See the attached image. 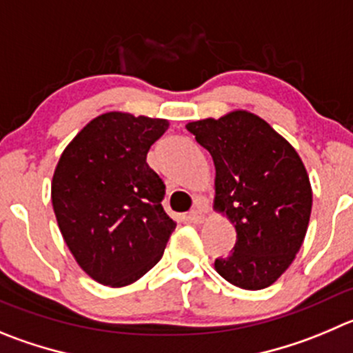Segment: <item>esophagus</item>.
Here are the masks:
<instances>
[{
	"instance_id": "obj_1",
	"label": "esophagus",
	"mask_w": 353,
	"mask_h": 353,
	"mask_svg": "<svg viewBox=\"0 0 353 353\" xmlns=\"http://www.w3.org/2000/svg\"><path fill=\"white\" fill-rule=\"evenodd\" d=\"M186 219L190 223H195V225H199V223L203 221V212L200 209H193V210H190V212H188Z\"/></svg>"
}]
</instances>
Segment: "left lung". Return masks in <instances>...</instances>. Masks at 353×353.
<instances>
[{"label":"left lung","mask_w":353,"mask_h":353,"mask_svg":"<svg viewBox=\"0 0 353 353\" xmlns=\"http://www.w3.org/2000/svg\"><path fill=\"white\" fill-rule=\"evenodd\" d=\"M186 128L214 160V209L236 230L232 254L217 258L214 268L236 288H268L294 261L310 221L312 186L301 158L249 111Z\"/></svg>","instance_id":"left-lung-1"}]
</instances>
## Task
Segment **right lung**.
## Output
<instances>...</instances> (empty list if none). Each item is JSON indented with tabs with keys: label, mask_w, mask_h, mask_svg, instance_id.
Listing matches in <instances>:
<instances>
[{
	"label": "right lung",
	"mask_w": 353,
	"mask_h": 353,
	"mask_svg": "<svg viewBox=\"0 0 353 353\" xmlns=\"http://www.w3.org/2000/svg\"><path fill=\"white\" fill-rule=\"evenodd\" d=\"M169 121L111 111L85 125L61 154L52 205L65 245L99 284L121 288L163 256L176 223L165 184L146 163Z\"/></svg>",
	"instance_id": "add662e5"
}]
</instances>
